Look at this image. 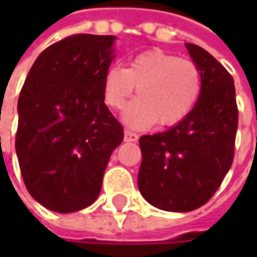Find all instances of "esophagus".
<instances>
[{"instance_id": "esophagus-1", "label": "esophagus", "mask_w": 257, "mask_h": 257, "mask_svg": "<svg viewBox=\"0 0 257 257\" xmlns=\"http://www.w3.org/2000/svg\"><path fill=\"white\" fill-rule=\"evenodd\" d=\"M137 140H138V134H135V132H132L129 129H125V141L132 143V141H137Z\"/></svg>"}]
</instances>
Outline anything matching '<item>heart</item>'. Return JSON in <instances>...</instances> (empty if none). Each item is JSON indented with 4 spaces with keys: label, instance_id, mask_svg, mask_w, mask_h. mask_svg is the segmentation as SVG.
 <instances>
[{
    "label": "heart",
    "instance_id": "b5f03b06",
    "mask_svg": "<svg viewBox=\"0 0 257 257\" xmlns=\"http://www.w3.org/2000/svg\"><path fill=\"white\" fill-rule=\"evenodd\" d=\"M201 71L193 61L152 49L134 56L126 68L114 65L105 71L104 101L119 110L137 86L138 98L126 107L123 119L135 128H147L156 122L168 128L192 113L201 95Z\"/></svg>",
    "mask_w": 257,
    "mask_h": 257
}]
</instances>
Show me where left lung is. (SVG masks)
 Here are the masks:
<instances>
[{
    "instance_id": "left-lung-1",
    "label": "left lung",
    "mask_w": 257,
    "mask_h": 257,
    "mask_svg": "<svg viewBox=\"0 0 257 257\" xmlns=\"http://www.w3.org/2000/svg\"><path fill=\"white\" fill-rule=\"evenodd\" d=\"M202 77L192 113L171 129L143 135L138 173L141 195L165 211H192L207 204L233 162L238 107L233 78L202 47L186 43Z\"/></svg>"
}]
</instances>
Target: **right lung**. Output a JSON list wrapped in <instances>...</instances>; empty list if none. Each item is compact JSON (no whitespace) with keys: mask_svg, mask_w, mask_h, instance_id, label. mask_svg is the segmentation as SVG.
I'll return each mask as SVG.
<instances>
[{"mask_svg":"<svg viewBox=\"0 0 257 257\" xmlns=\"http://www.w3.org/2000/svg\"><path fill=\"white\" fill-rule=\"evenodd\" d=\"M113 35L76 34L41 52L22 86L16 153L31 196L56 213L99 195L123 126L104 104Z\"/></svg>","mask_w":257,"mask_h":257,"instance_id":"add662e5","label":"right lung"}]
</instances>
